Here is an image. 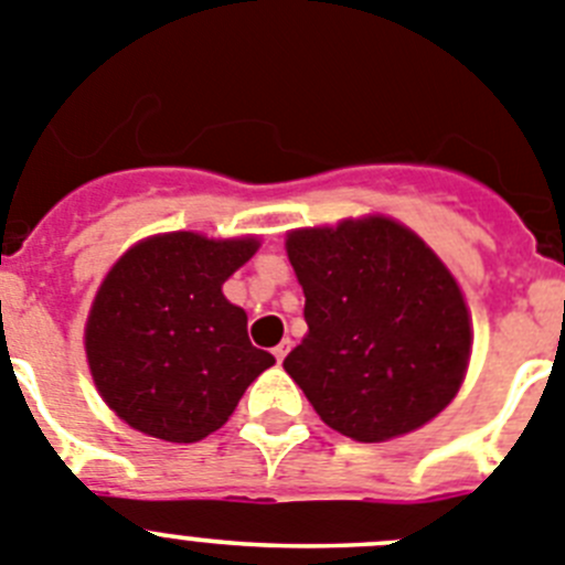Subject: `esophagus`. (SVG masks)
I'll return each instance as SVG.
<instances>
[{"label":"esophagus","mask_w":565,"mask_h":565,"mask_svg":"<svg viewBox=\"0 0 565 565\" xmlns=\"http://www.w3.org/2000/svg\"><path fill=\"white\" fill-rule=\"evenodd\" d=\"M289 345H292V343H289V340H281V343H278L276 349H273V354H276L278 363H284V358H287V352H289Z\"/></svg>","instance_id":"obj_1"}]
</instances>
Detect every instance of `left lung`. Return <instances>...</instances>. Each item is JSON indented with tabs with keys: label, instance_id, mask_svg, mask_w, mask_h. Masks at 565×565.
<instances>
[{
	"label": "left lung",
	"instance_id": "8db88e82",
	"mask_svg": "<svg viewBox=\"0 0 565 565\" xmlns=\"http://www.w3.org/2000/svg\"><path fill=\"white\" fill-rule=\"evenodd\" d=\"M307 338L284 360L338 434L385 441L434 419L470 360L459 284L408 227L385 216L287 236Z\"/></svg>",
	"mask_w": 565,
	"mask_h": 565
}]
</instances>
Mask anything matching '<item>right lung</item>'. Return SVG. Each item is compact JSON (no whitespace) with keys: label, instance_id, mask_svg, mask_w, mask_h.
Instances as JSON below:
<instances>
[{"label":"right lung","instance_id":"add662e5","mask_svg":"<svg viewBox=\"0 0 565 565\" xmlns=\"http://www.w3.org/2000/svg\"><path fill=\"white\" fill-rule=\"evenodd\" d=\"M256 238L166 233L109 270L86 320V360L100 396L140 434L200 441L220 430L247 385L276 363L247 338L245 309L222 284Z\"/></svg>","mask_w":565,"mask_h":565}]
</instances>
